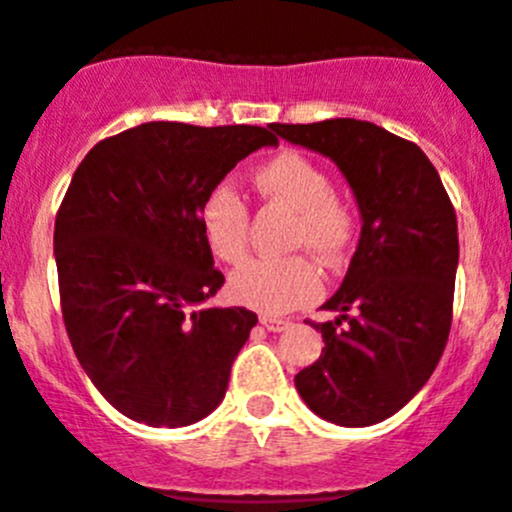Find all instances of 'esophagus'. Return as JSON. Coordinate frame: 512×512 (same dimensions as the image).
<instances>
[{
	"label": "esophagus",
	"instance_id": "1",
	"mask_svg": "<svg viewBox=\"0 0 512 512\" xmlns=\"http://www.w3.org/2000/svg\"><path fill=\"white\" fill-rule=\"evenodd\" d=\"M260 322H262V327L270 332H282L292 325L290 320H277V317H260Z\"/></svg>",
	"mask_w": 512,
	"mask_h": 512
}]
</instances>
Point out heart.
Returning a JSON list of instances; mask_svg holds the SVG:
<instances>
[{
	"instance_id": "obj_1",
	"label": "heart",
	"mask_w": 512,
	"mask_h": 512,
	"mask_svg": "<svg viewBox=\"0 0 512 512\" xmlns=\"http://www.w3.org/2000/svg\"><path fill=\"white\" fill-rule=\"evenodd\" d=\"M255 187L267 200L297 210L292 245L310 247L322 260H337L355 230L350 210L332 195V180L320 165L300 152H280L257 167ZM197 227L207 250L222 262H240L247 252L250 207L232 182L207 190L197 210ZM230 297L242 307L282 315L317 300L322 277L305 255L255 257L230 277Z\"/></svg>"
}]
</instances>
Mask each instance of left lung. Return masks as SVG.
<instances>
[{
	"label": "left lung",
	"mask_w": 512,
	"mask_h": 512,
	"mask_svg": "<svg viewBox=\"0 0 512 512\" xmlns=\"http://www.w3.org/2000/svg\"><path fill=\"white\" fill-rule=\"evenodd\" d=\"M292 145L330 157L345 175L362 230L325 310L322 355L295 375L307 408L342 428H367L420 393L453 322L458 220L438 170L415 142L362 119L275 124Z\"/></svg>",
	"instance_id": "obj_1"
}]
</instances>
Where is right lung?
<instances>
[{"instance_id":"right-lung-1","label":"right lung","mask_w":512,"mask_h":512,"mask_svg":"<svg viewBox=\"0 0 512 512\" xmlns=\"http://www.w3.org/2000/svg\"><path fill=\"white\" fill-rule=\"evenodd\" d=\"M265 127L145 122L97 142L54 222L59 300L79 365L109 405L152 428H185L222 403L257 325L205 307L225 282L197 227L212 185L260 147Z\"/></svg>"}]
</instances>
